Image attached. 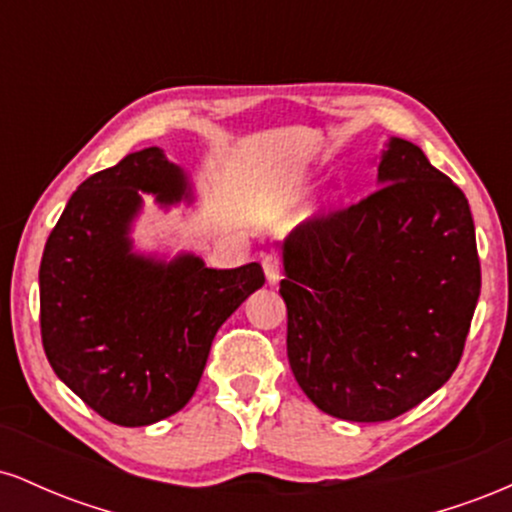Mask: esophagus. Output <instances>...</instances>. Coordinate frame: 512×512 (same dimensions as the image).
Wrapping results in <instances>:
<instances>
[{
    "label": "esophagus",
    "mask_w": 512,
    "mask_h": 512,
    "mask_svg": "<svg viewBox=\"0 0 512 512\" xmlns=\"http://www.w3.org/2000/svg\"><path fill=\"white\" fill-rule=\"evenodd\" d=\"M262 267H264V274H267L269 284H276V281H279V274H281V255H279V252H276V250L264 252Z\"/></svg>",
    "instance_id": "esophagus-1"
}]
</instances>
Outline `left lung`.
Returning a JSON list of instances; mask_svg holds the SVG:
<instances>
[{
	"label": "left lung",
	"instance_id": "8db88e82",
	"mask_svg": "<svg viewBox=\"0 0 512 512\" xmlns=\"http://www.w3.org/2000/svg\"><path fill=\"white\" fill-rule=\"evenodd\" d=\"M380 187L298 223L279 293L286 354L317 409L390 421L460 363L481 291L467 197L416 144L392 139Z\"/></svg>",
	"mask_w": 512,
	"mask_h": 512
}]
</instances>
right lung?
Listing matches in <instances>:
<instances>
[{"instance_id": "1", "label": "right lung", "mask_w": 512, "mask_h": 512, "mask_svg": "<svg viewBox=\"0 0 512 512\" xmlns=\"http://www.w3.org/2000/svg\"><path fill=\"white\" fill-rule=\"evenodd\" d=\"M139 190L185 192L161 149L137 151L79 185L40 262V337L52 370L96 414L149 426L190 402L211 342L264 284L257 262L209 269L185 255L158 264L129 252Z\"/></svg>"}]
</instances>
